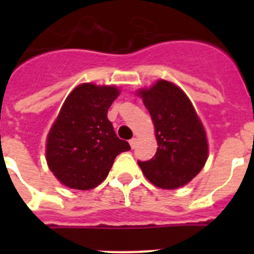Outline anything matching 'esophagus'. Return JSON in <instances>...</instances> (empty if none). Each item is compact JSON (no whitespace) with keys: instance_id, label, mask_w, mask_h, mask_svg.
Instances as JSON below:
<instances>
[{"instance_id":"obj_1","label":"esophagus","mask_w":254,"mask_h":254,"mask_svg":"<svg viewBox=\"0 0 254 254\" xmlns=\"http://www.w3.org/2000/svg\"><path fill=\"white\" fill-rule=\"evenodd\" d=\"M129 145H131L132 149H134V147H136V145H137V138L136 137L131 138V140H129Z\"/></svg>"}]
</instances>
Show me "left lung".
<instances>
[{
	"label": "left lung",
	"instance_id": "1",
	"mask_svg": "<svg viewBox=\"0 0 254 254\" xmlns=\"http://www.w3.org/2000/svg\"><path fill=\"white\" fill-rule=\"evenodd\" d=\"M137 94L151 116L158 141L154 158L137 161L141 170L164 190L187 185L201 172L208 154L205 128L193 105L178 86L165 80Z\"/></svg>",
	"mask_w": 254,
	"mask_h": 254
}]
</instances>
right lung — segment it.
Returning a JSON list of instances; mask_svg holds the SVG:
<instances>
[{
	"label": "right lung",
	"instance_id": "add662e5",
	"mask_svg": "<svg viewBox=\"0 0 254 254\" xmlns=\"http://www.w3.org/2000/svg\"><path fill=\"white\" fill-rule=\"evenodd\" d=\"M120 95L114 86L81 84L67 96L47 138V163L56 178L73 190L99 186L117 155L131 149L118 138L108 109Z\"/></svg>",
	"mask_w": 254,
	"mask_h": 254
}]
</instances>
